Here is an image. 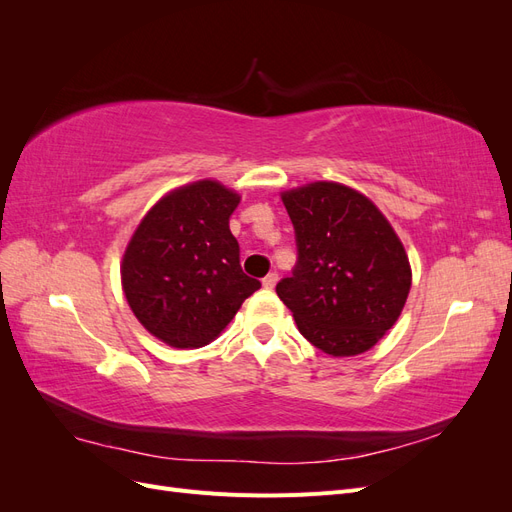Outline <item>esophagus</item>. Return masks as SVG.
Masks as SVG:
<instances>
[{"label":"esophagus","instance_id":"esophagus-1","mask_svg":"<svg viewBox=\"0 0 512 512\" xmlns=\"http://www.w3.org/2000/svg\"><path fill=\"white\" fill-rule=\"evenodd\" d=\"M277 284V273H269L265 280H262V286L265 288H273Z\"/></svg>","mask_w":512,"mask_h":512}]
</instances>
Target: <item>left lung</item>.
Returning <instances> with one entry per match:
<instances>
[{"label": "left lung", "instance_id": "1", "mask_svg": "<svg viewBox=\"0 0 512 512\" xmlns=\"http://www.w3.org/2000/svg\"><path fill=\"white\" fill-rule=\"evenodd\" d=\"M297 265L275 286L309 344L333 356L374 348L406 305L412 273L404 245L356 190L316 181L282 194Z\"/></svg>", "mask_w": 512, "mask_h": 512}]
</instances>
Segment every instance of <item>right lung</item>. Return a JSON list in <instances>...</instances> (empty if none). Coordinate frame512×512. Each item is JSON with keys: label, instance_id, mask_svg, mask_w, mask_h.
Masks as SVG:
<instances>
[{"label": "right lung", "instance_id": "obj_1", "mask_svg": "<svg viewBox=\"0 0 512 512\" xmlns=\"http://www.w3.org/2000/svg\"><path fill=\"white\" fill-rule=\"evenodd\" d=\"M239 194L196 181L166 194L138 224L123 254L121 284L134 316L173 348L218 337L260 288L245 275L228 220Z\"/></svg>", "mask_w": 512, "mask_h": 512}]
</instances>
